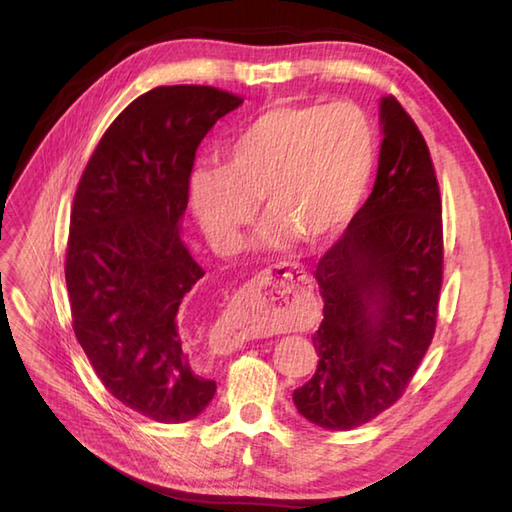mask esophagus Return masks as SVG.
Returning <instances> with one entry per match:
<instances>
[{
	"instance_id": "obj_1",
	"label": "esophagus",
	"mask_w": 512,
	"mask_h": 512,
	"mask_svg": "<svg viewBox=\"0 0 512 512\" xmlns=\"http://www.w3.org/2000/svg\"><path fill=\"white\" fill-rule=\"evenodd\" d=\"M273 288H279L284 292L308 290L310 281L299 266L279 264V266H273V268H266L257 275V290H273Z\"/></svg>"
}]
</instances>
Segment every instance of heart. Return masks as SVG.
<instances>
[{"label": "heart", "instance_id": "heart-1", "mask_svg": "<svg viewBox=\"0 0 512 512\" xmlns=\"http://www.w3.org/2000/svg\"><path fill=\"white\" fill-rule=\"evenodd\" d=\"M376 143L356 105L281 103L259 114L224 151L222 167L193 171V211L220 248H233L257 213L273 220L266 244L301 233L308 242L339 233L363 200Z\"/></svg>", "mask_w": 512, "mask_h": 512}]
</instances>
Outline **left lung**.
<instances>
[{"label": "left lung", "instance_id": "1", "mask_svg": "<svg viewBox=\"0 0 512 512\" xmlns=\"http://www.w3.org/2000/svg\"><path fill=\"white\" fill-rule=\"evenodd\" d=\"M380 125L372 195L314 270L323 297L312 336L319 365L292 394L303 418L330 431L361 427L394 405L438 323L444 244L436 169L394 96L380 101Z\"/></svg>", "mask_w": 512, "mask_h": 512}]
</instances>
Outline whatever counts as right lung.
<instances>
[{
	"instance_id": "1",
	"label": "right lung",
	"mask_w": 512,
	"mask_h": 512,
	"mask_svg": "<svg viewBox=\"0 0 512 512\" xmlns=\"http://www.w3.org/2000/svg\"><path fill=\"white\" fill-rule=\"evenodd\" d=\"M242 96L162 85L129 103L88 160L65 250L72 330L96 376L156 422L200 416L215 380L189 358L187 303L204 270L180 235L195 151Z\"/></svg>"
}]
</instances>
